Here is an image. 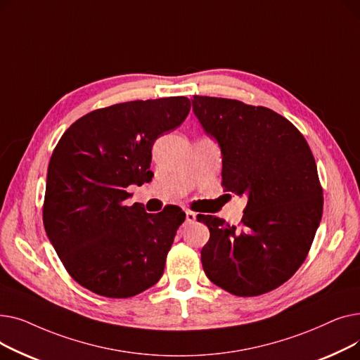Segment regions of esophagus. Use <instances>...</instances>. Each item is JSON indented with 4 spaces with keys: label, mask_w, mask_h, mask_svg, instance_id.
Returning <instances> with one entry per match:
<instances>
[{
    "label": "esophagus",
    "mask_w": 360,
    "mask_h": 360,
    "mask_svg": "<svg viewBox=\"0 0 360 360\" xmlns=\"http://www.w3.org/2000/svg\"><path fill=\"white\" fill-rule=\"evenodd\" d=\"M195 213L193 212H185V219H186V223H194L195 221Z\"/></svg>",
    "instance_id": "1"
}]
</instances>
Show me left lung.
Here are the masks:
<instances>
[{
    "instance_id": "1",
    "label": "left lung",
    "mask_w": 360,
    "mask_h": 360,
    "mask_svg": "<svg viewBox=\"0 0 360 360\" xmlns=\"http://www.w3.org/2000/svg\"><path fill=\"white\" fill-rule=\"evenodd\" d=\"M193 110L221 151V185L247 195L240 228L198 214L210 239L201 262L214 285L258 296L288 281L305 261L323 216V188L299 129L264 106L194 96Z\"/></svg>"
}]
</instances>
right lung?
Segmentation results:
<instances>
[{
	"instance_id": "1",
	"label": "right lung",
	"mask_w": 360,
	"mask_h": 360,
	"mask_svg": "<svg viewBox=\"0 0 360 360\" xmlns=\"http://www.w3.org/2000/svg\"><path fill=\"white\" fill-rule=\"evenodd\" d=\"M184 96L96 109L56 144L44 202L46 235L70 276L93 293L131 297L160 280L185 213L125 205L127 186L151 181V147L190 113Z\"/></svg>"
}]
</instances>
